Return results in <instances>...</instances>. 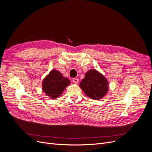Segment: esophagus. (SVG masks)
Here are the masks:
<instances>
[{"label":"esophagus","mask_w":152,"mask_h":152,"mask_svg":"<svg viewBox=\"0 0 152 152\" xmlns=\"http://www.w3.org/2000/svg\"><path fill=\"white\" fill-rule=\"evenodd\" d=\"M79 79H77V78H73V82L75 84H77L78 82H79Z\"/></svg>","instance_id":"esophagus-1"}]
</instances>
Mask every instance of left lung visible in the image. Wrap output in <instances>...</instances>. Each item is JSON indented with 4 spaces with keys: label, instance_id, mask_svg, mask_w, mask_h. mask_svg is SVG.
<instances>
[{
    "label": "left lung",
    "instance_id": "obj_1",
    "mask_svg": "<svg viewBox=\"0 0 152 152\" xmlns=\"http://www.w3.org/2000/svg\"><path fill=\"white\" fill-rule=\"evenodd\" d=\"M85 94L91 99H102L108 91V83L106 78L96 70L86 72L84 79L79 84Z\"/></svg>",
    "mask_w": 152,
    "mask_h": 152
}]
</instances>
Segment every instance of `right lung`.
Segmentation results:
<instances>
[{
  "mask_svg": "<svg viewBox=\"0 0 152 152\" xmlns=\"http://www.w3.org/2000/svg\"><path fill=\"white\" fill-rule=\"evenodd\" d=\"M70 84V80L64 77L59 71L53 70L43 80L42 90L47 96L55 99L62 94Z\"/></svg>",
  "mask_w": 152,
  "mask_h": 152,
  "instance_id": "right-lung-1",
  "label": "right lung"
}]
</instances>
